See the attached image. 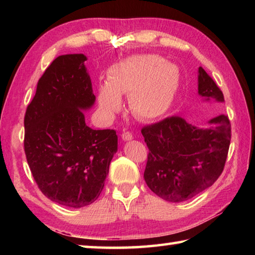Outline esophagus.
Wrapping results in <instances>:
<instances>
[{
    "mask_svg": "<svg viewBox=\"0 0 255 255\" xmlns=\"http://www.w3.org/2000/svg\"><path fill=\"white\" fill-rule=\"evenodd\" d=\"M122 138L124 140H130L132 139V133L130 131H124L122 133Z\"/></svg>",
    "mask_w": 255,
    "mask_h": 255,
    "instance_id": "34e87169",
    "label": "esophagus"
}]
</instances>
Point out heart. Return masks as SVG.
Masks as SVG:
<instances>
[{
  "mask_svg": "<svg viewBox=\"0 0 255 255\" xmlns=\"http://www.w3.org/2000/svg\"><path fill=\"white\" fill-rule=\"evenodd\" d=\"M108 84L99 88V105L107 114L123 107L122 97H129L133 115L144 120L161 117L170 109L180 86L176 65L157 55L131 56L108 71Z\"/></svg>",
  "mask_w": 255,
  "mask_h": 255,
  "instance_id": "obj_1",
  "label": "heart"
}]
</instances>
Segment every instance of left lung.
<instances>
[{
  "label": "left lung",
  "mask_w": 255,
  "mask_h": 255,
  "mask_svg": "<svg viewBox=\"0 0 255 255\" xmlns=\"http://www.w3.org/2000/svg\"><path fill=\"white\" fill-rule=\"evenodd\" d=\"M198 92L206 100L224 101L215 81L199 67ZM148 147L144 179L162 199L180 202L213 185L225 166L231 144V122L221 115L209 127L198 128L179 116L141 128Z\"/></svg>",
  "instance_id": "1"
}]
</instances>
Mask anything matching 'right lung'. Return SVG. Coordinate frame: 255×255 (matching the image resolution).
<instances>
[{
    "instance_id": "right-lung-1",
    "label": "right lung",
    "mask_w": 255,
    "mask_h": 255,
    "mask_svg": "<svg viewBox=\"0 0 255 255\" xmlns=\"http://www.w3.org/2000/svg\"><path fill=\"white\" fill-rule=\"evenodd\" d=\"M83 54L62 55L38 81L24 115V153L34 181L51 201L81 208L96 201L118 148L114 129L86 126L96 101Z\"/></svg>"
}]
</instances>
